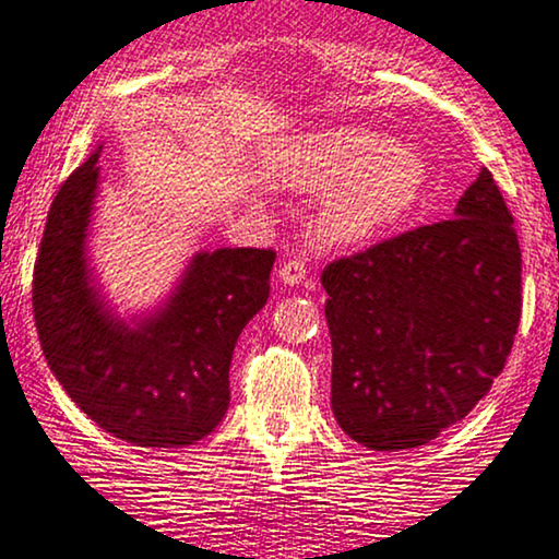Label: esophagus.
I'll return each instance as SVG.
<instances>
[{
  "label": "esophagus",
  "mask_w": 559,
  "mask_h": 559,
  "mask_svg": "<svg viewBox=\"0 0 559 559\" xmlns=\"http://www.w3.org/2000/svg\"><path fill=\"white\" fill-rule=\"evenodd\" d=\"M278 278L284 286H299L301 281L307 278V265H304V260L299 258L286 260V263L278 267Z\"/></svg>",
  "instance_id": "1"
}]
</instances>
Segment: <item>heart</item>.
I'll use <instances>...</instances> for the list:
<instances>
[{
    "instance_id": "b5f03b06",
    "label": "heart",
    "mask_w": 559,
    "mask_h": 559,
    "mask_svg": "<svg viewBox=\"0 0 559 559\" xmlns=\"http://www.w3.org/2000/svg\"><path fill=\"white\" fill-rule=\"evenodd\" d=\"M265 175L281 188L322 195L314 211L322 242L358 247L413 214L428 190L430 162L384 131L335 126L284 141Z\"/></svg>"
}]
</instances>
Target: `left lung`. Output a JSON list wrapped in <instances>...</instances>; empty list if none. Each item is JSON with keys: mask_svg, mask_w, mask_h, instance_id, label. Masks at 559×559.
I'll return each mask as SVG.
<instances>
[{"mask_svg": "<svg viewBox=\"0 0 559 559\" xmlns=\"http://www.w3.org/2000/svg\"><path fill=\"white\" fill-rule=\"evenodd\" d=\"M332 415L371 451L426 447L503 371L521 320L513 216L483 167L454 218L330 263Z\"/></svg>", "mask_w": 559, "mask_h": 559, "instance_id": "1", "label": "left lung"}]
</instances>
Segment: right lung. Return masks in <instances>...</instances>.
I'll use <instances>...</instances> for the list:
<instances>
[{
  "mask_svg": "<svg viewBox=\"0 0 559 559\" xmlns=\"http://www.w3.org/2000/svg\"><path fill=\"white\" fill-rule=\"evenodd\" d=\"M103 144L56 193L33 273L40 348L63 392L133 447L182 449L229 407L239 332L271 294L273 250L218 247L188 260L169 294L121 312L92 263Z\"/></svg>",
  "mask_w": 559,
  "mask_h": 559,
  "instance_id": "1",
  "label": "right lung"
}]
</instances>
